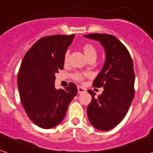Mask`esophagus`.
I'll return each mask as SVG.
<instances>
[{"instance_id": "1", "label": "esophagus", "mask_w": 153, "mask_h": 153, "mask_svg": "<svg viewBox=\"0 0 153 153\" xmlns=\"http://www.w3.org/2000/svg\"><path fill=\"white\" fill-rule=\"evenodd\" d=\"M77 91H78V93H85V92L86 91V90L85 88H83V87H82V86H78Z\"/></svg>"}]
</instances>
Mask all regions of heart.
I'll use <instances>...</instances> for the list:
<instances>
[{"instance_id":"heart-1","label":"heart","mask_w":153,"mask_h":153,"mask_svg":"<svg viewBox=\"0 0 153 153\" xmlns=\"http://www.w3.org/2000/svg\"><path fill=\"white\" fill-rule=\"evenodd\" d=\"M82 50L83 51V53L85 54V56H86V58L90 60V58L92 57H96L97 58V51L96 47L91 44H86L83 46L82 47ZM69 56H70V53L69 51H67L66 53H65L64 56V62L65 63H67L69 60ZM74 78L76 80H82L83 79V76L79 74H76L74 75Z\"/></svg>"}]
</instances>
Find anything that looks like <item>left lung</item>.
Returning <instances> with one entry per match:
<instances>
[{
    "instance_id": "obj_1",
    "label": "left lung",
    "mask_w": 153,
    "mask_h": 153,
    "mask_svg": "<svg viewBox=\"0 0 153 153\" xmlns=\"http://www.w3.org/2000/svg\"><path fill=\"white\" fill-rule=\"evenodd\" d=\"M83 36L100 42L106 53L102 70L93 83L94 87H102L103 92L95 97V93L88 90L92 96L86 109L89 121L99 130H110L123 120L134 98L132 57L126 47L113 35L91 33Z\"/></svg>"
}]
</instances>
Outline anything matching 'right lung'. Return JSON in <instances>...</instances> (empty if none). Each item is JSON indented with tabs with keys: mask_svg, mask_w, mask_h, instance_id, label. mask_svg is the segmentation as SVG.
<instances>
[{
	"mask_svg": "<svg viewBox=\"0 0 153 153\" xmlns=\"http://www.w3.org/2000/svg\"><path fill=\"white\" fill-rule=\"evenodd\" d=\"M75 34L42 37L24 56L17 76L21 101L28 117L43 129H51L64 119L69 104L77 94L70 83L55 88V74L63 70L64 56Z\"/></svg>",
	"mask_w": 153,
	"mask_h": 153,
	"instance_id": "1",
	"label": "right lung"
}]
</instances>
